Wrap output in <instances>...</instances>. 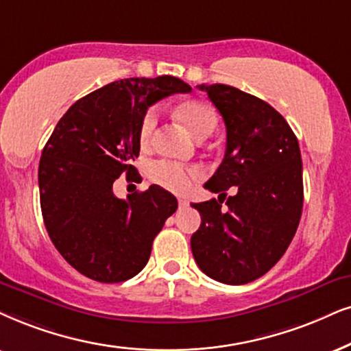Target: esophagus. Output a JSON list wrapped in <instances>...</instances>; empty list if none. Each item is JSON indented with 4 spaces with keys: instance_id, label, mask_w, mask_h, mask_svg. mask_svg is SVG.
<instances>
[{
    "instance_id": "esophagus-1",
    "label": "esophagus",
    "mask_w": 351,
    "mask_h": 351,
    "mask_svg": "<svg viewBox=\"0 0 351 351\" xmlns=\"http://www.w3.org/2000/svg\"><path fill=\"white\" fill-rule=\"evenodd\" d=\"M178 204H180V208H186L189 206V201H188V199H184V197H180Z\"/></svg>"
}]
</instances>
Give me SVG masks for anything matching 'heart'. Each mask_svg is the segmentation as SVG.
<instances>
[{"instance_id":"b5f03b06","label":"heart","mask_w":351,"mask_h":351,"mask_svg":"<svg viewBox=\"0 0 351 351\" xmlns=\"http://www.w3.org/2000/svg\"><path fill=\"white\" fill-rule=\"evenodd\" d=\"M176 114L180 121L188 128V131L197 139H206L215 131L219 123V114L215 108L206 100H186L176 106ZM158 123V110L152 106L144 113L139 124V141L147 145L152 141L154 131ZM202 176V168L196 165H180L171 162H157L149 168V178L155 184L162 186L173 193H186L194 181Z\"/></svg>"}]
</instances>
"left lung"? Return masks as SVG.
Wrapping results in <instances>:
<instances>
[{
  "label": "left lung",
  "instance_id": "8db88e82",
  "mask_svg": "<svg viewBox=\"0 0 351 351\" xmlns=\"http://www.w3.org/2000/svg\"><path fill=\"white\" fill-rule=\"evenodd\" d=\"M227 128L220 167L204 188L219 201L193 204L201 227L191 237L199 269L217 282L243 285L269 272L285 254L303 210V163L298 139L267 101L225 84L199 86ZM235 186L228 209L220 197Z\"/></svg>",
  "mask_w": 351,
  "mask_h": 351
}]
</instances>
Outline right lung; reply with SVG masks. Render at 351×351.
<instances>
[{
  "instance_id": "right-lung-1",
  "label": "right lung",
  "mask_w": 351,
  "mask_h": 351,
  "mask_svg": "<svg viewBox=\"0 0 351 351\" xmlns=\"http://www.w3.org/2000/svg\"><path fill=\"white\" fill-rule=\"evenodd\" d=\"M186 92L188 84L173 76L112 82L71 106L43 147L38 188L47 232L66 263L92 280L118 283L139 274L154 238L178 208L157 184L124 201L113 183L124 173L128 181L139 178L131 160L139 155V124L149 106Z\"/></svg>"
}]
</instances>
